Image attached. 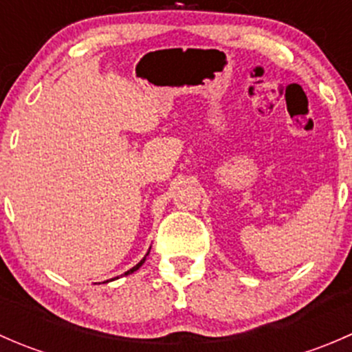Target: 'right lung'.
<instances>
[{
    "label": "right lung",
    "mask_w": 352,
    "mask_h": 352,
    "mask_svg": "<svg viewBox=\"0 0 352 352\" xmlns=\"http://www.w3.org/2000/svg\"><path fill=\"white\" fill-rule=\"evenodd\" d=\"M144 261H146V257H144V258H143V261H141V262H140V264H136V265H134V267H133V269H129V271H127V272H126V276H127V274H133V272H134V271H138V269H140V267H141V265H143V264H144Z\"/></svg>",
    "instance_id": "1"
}]
</instances>
